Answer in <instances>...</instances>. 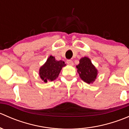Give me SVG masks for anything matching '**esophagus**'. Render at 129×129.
<instances>
[{"label":"esophagus","instance_id":"34e87169","mask_svg":"<svg viewBox=\"0 0 129 129\" xmlns=\"http://www.w3.org/2000/svg\"><path fill=\"white\" fill-rule=\"evenodd\" d=\"M67 63L68 65H69V66H73L74 65V62H73L72 60H67Z\"/></svg>","mask_w":129,"mask_h":129}]
</instances>
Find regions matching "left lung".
<instances>
[{"label": "left lung", "mask_w": 129, "mask_h": 129, "mask_svg": "<svg viewBox=\"0 0 129 129\" xmlns=\"http://www.w3.org/2000/svg\"><path fill=\"white\" fill-rule=\"evenodd\" d=\"M79 76L82 80L87 84H92L97 76V69L92 63L89 58L84 57L80 58L79 64L76 66Z\"/></svg>", "instance_id": "8db88e82"}]
</instances>
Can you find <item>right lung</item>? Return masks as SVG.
I'll use <instances>...</instances> for the list:
<instances>
[{"mask_svg": "<svg viewBox=\"0 0 129 129\" xmlns=\"http://www.w3.org/2000/svg\"><path fill=\"white\" fill-rule=\"evenodd\" d=\"M66 66L63 61H57L55 57L50 55L46 62L40 68V77L45 83L53 81L58 77L62 67Z\"/></svg>", "mask_w": 129, "mask_h": 129, "instance_id": "right-lung-1", "label": "right lung"}]
</instances>
